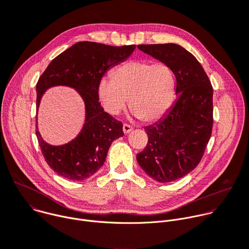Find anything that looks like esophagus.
<instances>
[{"label":"esophagus","instance_id":"obj_1","mask_svg":"<svg viewBox=\"0 0 249 249\" xmlns=\"http://www.w3.org/2000/svg\"><path fill=\"white\" fill-rule=\"evenodd\" d=\"M132 130H133L132 126H130V125H128V124H123V132H124L125 134L130 133Z\"/></svg>","mask_w":249,"mask_h":249}]
</instances>
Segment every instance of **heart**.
I'll list each match as a JSON object with an SVG mask.
<instances>
[{"label":"heart","mask_w":249,"mask_h":249,"mask_svg":"<svg viewBox=\"0 0 249 249\" xmlns=\"http://www.w3.org/2000/svg\"><path fill=\"white\" fill-rule=\"evenodd\" d=\"M112 79L101 78L97 95L102 107L118 115L129 99L130 109L145 122L161 118L170 108L175 95V77L163 62L131 60L118 66Z\"/></svg>","instance_id":"1"}]
</instances>
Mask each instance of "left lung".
Here are the masks:
<instances>
[{
    "label": "left lung",
    "instance_id": "1",
    "mask_svg": "<svg viewBox=\"0 0 249 249\" xmlns=\"http://www.w3.org/2000/svg\"><path fill=\"white\" fill-rule=\"evenodd\" d=\"M138 48L172 69L178 98L163 118L145 127L149 141L137 160L155 180L174 181L192 171L204 155L213 128V88L198 60L180 45Z\"/></svg>",
    "mask_w": 249,
    "mask_h": 249
}]
</instances>
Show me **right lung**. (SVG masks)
Segmentation results:
<instances>
[{"label": "right lung", "mask_w": 249, "mask_h": 249, "mask_svg": "<svg viewBox=\"0 0 249 249\" xmlns=\"http://www.w3.org/2000/svg\"><path fill=\"white\" fill-rule=\"evenodd\" d=\"M136 45L121 47L82 41L62 52L48 65L36 85V111L46 89L55 86L75 89L86 105V120L80 134L68 144L52 146L42 139L36 124V137L48 165L70 180H86L104 163L112 142L124 136L122 122L100 105L97 85L113 66L126 60ZM37 121V120H36Z\"/></svg>", "instance_id": "obj_1"}]
</instances>
